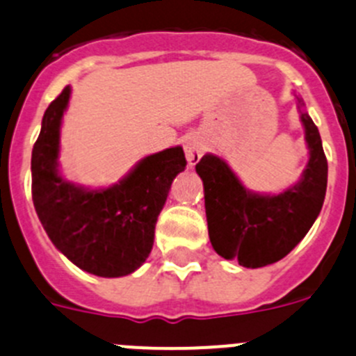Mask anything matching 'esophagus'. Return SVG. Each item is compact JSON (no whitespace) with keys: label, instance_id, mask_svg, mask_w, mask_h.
Wrapping results in <instances>:
<instances>
[{"label":"esophagus","instance_id":"obj_1","mask_svg":"<svg viewBox=\"0 0 356 356\" xmlns=\"http://www.w3.org/2000/svg\"><path fill=\"white\" fill-rule=\"evenodd\" d=\"M207 146H204V141L198 136H191V138L186 139L184 145V152H186V158H188L189 165H196L200 161L201 155L204 153Z\"/></svg>","mask_w":356,"mask_h":356}]
</instances>
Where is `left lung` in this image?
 Returning <instances> with one entry per match:
<instances>
[{
	"mask_svg": "<svg viewBox=\"0 0 356 356\" xmlns=\"http://www.w3.org/2000/svg\"><path fill=\"white\" fill-rule=\"evenodd\" d=\"M298 105L303 102L298 98ZM310 160L300 181L281 195L248 191L224 160L204 155L196 163L203 181L208 236L225 260L248 268L279 261L307 236L324 204L327 158L317 125L301 113Z\"/></svg>",
	"mask_w": 356,
	"mask_h": 356,
	"instance_id": "obj_1",
	"label": "left lung"
}]
</instances>
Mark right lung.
Wrapping results in <instances>:
<instances>
[{
    "label": "right lung",
    "instance_id": "add662e5",
    "mask_svg": "<svg viewBox=\"0 0 356 356\" xmlns=\"http://www.w3.org/2000/svg\"><path fill=\"white\" fill-rule=\"evenodd\" d=\"M70 99L67 86L44 111L32 148V201L51 243L89 274L122 277L152 253L155 225L168 189L186 168L181 146L143 158L118 184L88 189L58 172L60 125Z\"/></svg>",
    "mask_w": 356,
    "mask_h": 356
}]
</instances>
